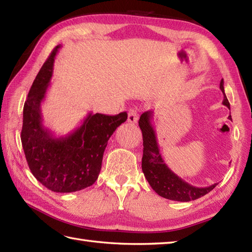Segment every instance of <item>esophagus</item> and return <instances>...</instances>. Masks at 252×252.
<instances>
[{
  "label": "esophagus",
  "instance_id": "obj_1",
  "mask_svg": "<svg viewBox=\"0 0 252 252\" xmlns=\"http://www.w3.org/2000/svg\"><path fill=\"white\" fill-rule=\"evenodd\" d=\"M138 119V115L136 109H130L127 112V121L131 123H136Z\"/></svg>",
  "mask_w": 252,
  "mask_h": 252
}]
</instances>
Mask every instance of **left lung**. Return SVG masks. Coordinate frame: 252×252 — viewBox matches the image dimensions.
<instances>
[{
	"label": "left lung",
	"mask_w": 252,
	"mask_h": 252,
	"mask_svg": "<svg viewBox=\"0 0 252 252\" xmlns=\"http://www.w3.org/2000/svg\"><path fill=\"white\" fill-rule=\"evenodd\" d=\"M220 89L224 95L223 105H225L229 109V103L225 93H224L223 79L220 82ZM152 118L153 111H145L138 120V126H140L143 134L144 146L142 170L152 189L163 198L183 202L195 200L211 191L218 183L208 187L192 186L183 179L179 178L168 168L159 153L156 132L152 125ZM228 119L232 120V117L228 116Z\"/></svg>",
	"instance_id": "8db88e82"
}]
</instances>
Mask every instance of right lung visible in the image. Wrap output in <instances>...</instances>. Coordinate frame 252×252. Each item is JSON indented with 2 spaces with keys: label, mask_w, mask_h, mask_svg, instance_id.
<instances>
[{
  "label": "right lung",
  "mask_w": 252,
  "mask_h": 252,
  "mask_svg": "<svg viewBox=\"0 0 252 252\" xmlns=\"http://www.w3.org/2000/svg\"><path fill=\"white\" fill-rule=\"evenodd\" d=\"M57 45L31 85L24 106L21 144L29 169L47 189L72 192L93 185L100 172L107 143L121 123L126 111L116 116L92 114L65 136L56 137L43 126L41 104L51 84Z\"/></svg>",
  "instance_id": "obj_1"
}]
</instances>
